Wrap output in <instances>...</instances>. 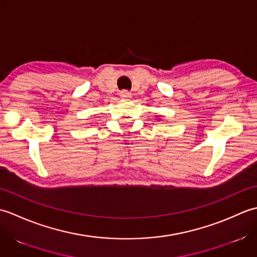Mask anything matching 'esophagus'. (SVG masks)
<instances>
[{"label": "esophagus", "instance_id": "1", "mask_svg": "<svg viewBox=\"0 0 257 257\" xmlns=\"http://www.w3.org/2000/svg\"><path fill=\"white\" fill-rule=\"evenodd\" d=\"M119 95L121 98H130V97H132V92L128 91V90H121V91H120Z\"/></svg>", "mask_w": 257, "mask_h": 257}]
</instances>
